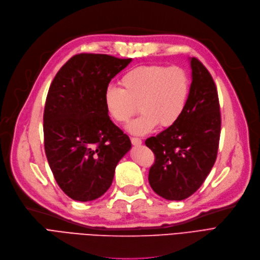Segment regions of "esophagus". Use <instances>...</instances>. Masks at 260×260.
Segmentation results:
<instances>
[{
  "label": "esophagus",
  "mask_w": 260,
  "mask_h": 260,
  "mask_svg": "<svg viewBox=\"0 0 260 260\" xmlns=\"http://www.w3.org/2000/svg\"><path fill=\"white\" fill-rule=\"evenodd\" d=\"M131 141H132V144H133V145H136V146L141 145V143H142V140H141L140 138H136V137L131 138Z\"/></svg>",
  "instance_id": "34e87169"
}]
</instances>
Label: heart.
Masks as SVG:
<instances>
[{"label": "heart", "instance_id": "obj_1", "mask_svg": "<svg viewBox=\"0 0 260 260\" xmlns=\"http://www.w3.org/2000/svg\"><path fill=\"white\" fill-rule=\"evenodd\" d=\"M120 88L109 86L104 92L108 116L125 124L136 114L127 129L134 135H144L157 124L170 127L184 114L190 91V80L180 67L142 64L126 71L120 78Z\"/></svg>", "mask_w": 260, "mask_h": 260}]
</instances>
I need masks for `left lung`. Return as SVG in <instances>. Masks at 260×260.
I'll return each mask as SVG.
<instances>
[{
  "mask_svg": "<svg viewBox=\"0 0 260 260\" xmlns=\"http://www.w3.org/2000/svg\"><path fill=\"white\" fill-rule=\"evenodd\" d=\"M192 70L184 114L174 125L145 145L155 154L149 183L155 192L169 201H182L202 186L217 159L221 114L216 84L198 58H190Z\"/></svg>",
  "mask_w": 260,
  "mask_h": 260,
  "instance_id": "1",
  "label": "left lung"
}]
</instances>
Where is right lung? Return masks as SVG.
<instances>
[{
    "instance_id": "right-lung-1",
    "label": "right lung",
    "mask_w": 260,
    "mask_h": 260,
    "mask_svg": "<svg viewBox=\"0 0 260 260\" xmlns=\"http://www.w3.org/2000/svg\"><path fill=\"white\" fill-rule=\"evenodd\" d=\"M131 61L106 54H77L50 86L43 114L44 150L55 180L74 201L102 197L118 162L132 148L104 105L111 78Z\"/></svg>"
}]
</instances>
